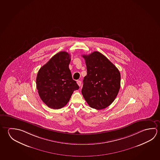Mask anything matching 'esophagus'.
<instances>
[{"mask_svg": "<svg viewBox=\"0 0 160 160\" xmlns=\"http://www.w3.org/2000/svg\"><path fill=\"white\" fill-rule=\"evenodd\" d=\"M77 84L79 85V87H81V81H80V80H78V81H77Z\"/></svg>", "mask_w": 160, "mask_h": 160, "instance_id": "obj_1", "label": "esophagus"}]
</instances>
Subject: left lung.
Here are the masks:
<instances>
[{
    "instance_id": "1",
    "label": "left lung",
    "mask_w": 160,
    "mask_h": 160,
    "mask_svg": "<svg viewBox=\"0 0 160 160\" xmlns=\"http://www.w3.org/2000/svg\"><path fill=\"white\" fill-rule=\"evenodd\" d=\"M82 56L85 61L87 75L83 80L81 93L90 107L104 109L118 95L120 73L109 59L98 52Z\"/></svg>"
}]
</instances>
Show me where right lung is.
I'll use <instances>...</instances> for the list:
<instances>
[{
	"label": "right lung",
	"instance_id": "1",
	"mask_svg": "<svg viewBox=\"0 0 160 160\" xmlns=\"http://www.w3.org/2000/svg\"><path fill=\"white\" fill-rule=\"evenodd\" d=\"M70 54L60 52L40 68L37 77V88L42 102L52 109L65 106L79 85L72 78L69 69Z\"/></svg>",
	"mask_w": 160,
	"mask_h": 160
}]
</instances>
